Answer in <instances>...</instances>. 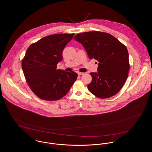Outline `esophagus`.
<instances>
[{
    "instance_id": "34e87169",
    "label": "esophagus",
    "mask_w": 152,
    "mask_h": 152,
    "mask_svg": "<svg viewBox=\"0 0 152 152\" xmlns=\"http://www.w3.org/2000/svg\"><path fill=\"white\" fill-rule=\"evenodd\" d=\"M84 73V72H78V74L79 75H83Z\"/></svg>"
}]
</instances>
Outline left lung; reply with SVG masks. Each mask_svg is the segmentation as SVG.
<instances>
[{
    "label": "left lung",
    "instance_id": "left-lung-1",
    "mask_svg": "<svg viewBox=\"0 0 152 152\" xmlns=\"http://www.w3.org/2000/svg\"><path fill=\"white\" fill-rule=\"evenodd\" d=\"M74 39L83 44L90 59L99 62L98 72L90 73L89 92L101 99L116 95L126 82L130 68L126 46L112 35L102 31L80 33Z\"/></svg>",
    "mask_w": 152,
    "mask_h": 152
}]
</instances>
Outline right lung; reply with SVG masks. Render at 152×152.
Returning <instances> with one entry per match:
<instances>
[{
    "instance_id": "obj_1",
    "label": "right lung",
    "mask_w": 152,
    "mask_h": 152,
    "mask_svg": "<svg viewBox=\"0 0 152 152\" xmlns=\"http://www.w3.org/2000/svg\"><path fill=\"white\" fill-rule=\"evenodd\" d=\"M75 34H57L43 37L31 44L22 62L23 73L28 86L39 98L57 101L68 93L78 74L57 69L63 60V51Z\"/></svg>"
}]
</instances>
